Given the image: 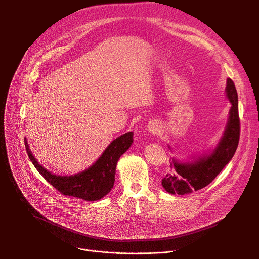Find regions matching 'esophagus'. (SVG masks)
<instances>
[{"label": "esophagus", "instance_id": "obj_1", "mask_svg": "<svg viewBox=\"0 0 259 259\" xmlns=\"http://www.w3.org/2000/svg\"><path fill=\"white\" fill-rule=\"evenodd\" d=\"M147 128H149V131L151 133H153V134H156L160 130V126H159V124L157 122H151L149 124V127H147Z\"/></svg>", "mask_w": 259, "mask_h": 259}]
</instances>
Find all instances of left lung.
I'll return each mask as SVG.
<instances>
[{
    "instance_id": "left-lung-1",
    "label": "left lung",
    "mask_w": 259,
    "mask_h": 259,
    "mask_svg": "<svg viewBox=\"0 0 259 259\" xmlns=\"http://www.w3.org/2000/svg\"><path fill=\"white\" fill-rule=\"evenodd\" d=\"M226 93L232 106L224 136L210 154L199 156L193 162L172 160V172L162 179V186L169 194L186 195L207 187L234 157L240 138V118L237 89L230 78Z\"/></svg>"
}]
</instances>
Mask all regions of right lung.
Wrapping results in <instances>:
<instances>
[{
  "label": "right lung",
  "mask_w": 259,
  "mask_h": 259,
  "mask_svg": "<svg viewBox=\"0 0 259 259\" xmlns=\"http://www.w3.org/2000/svg\"><path fill=\"white\" fill-rule=\"evenodd\" d=\"M26 153L40 174L64 196L76 197L85 201H97L107 195L115 183L116 167L120 157L133 142V132H127L106 147L98 160L88 169L70 176H59L51 173L38 163L28 149L24 138Z\"/></svg>",
  "instance_id": "1"
}]
</instances>
